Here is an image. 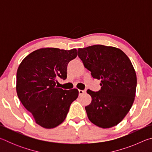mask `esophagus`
Returning a JSON list of instances; mask_svg holds the SVG:
<instances>
[{"instance_id":"obj_1","label":"esophagus","mask_w":152,"mask_h":152,"mask_svg":"<svg viewBox=\"0 0 152 152\" xmlns=\"http://www.w3.org/2000/svg\"><path fill=\"white\" fill-rule=\"evenodd\" d=\"M78 92H79V95H82L84 93H86V90H79Z\"/></svg>"}]
</instances>
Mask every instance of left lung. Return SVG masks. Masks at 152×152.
<instances>
[{
  "label": "left lung",
  "instance_id": "left-lung-1",
  "mask_svg": "<svg viewBox=\"0 0 152 152\" xmlns=\"http://www.w3.org/2000/svg\"><path fill=\"white\" fill-rule=\"evenodd\" d=\"M78 56L94 78L101 80V90H87L91 104L85 107L89 120L101 128L121 121L132 107L137 77L127 56L120 49L94 45L79 48Z\"/></svg>",
  "mask_w": 152,
  "mask_h": 152
}]
</instances>
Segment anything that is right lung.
Returning a JSON list of instances; mask_svg holds the SVG:
<instances>
[{
  "label": "right lung",
  "mask_w": 152,
  "mask_h": 152,
  "mask_svg": "<svg viewBox=\"0 0 152 152\" xmlns=\"http://www.w3.org/2000/svg\"><path fill=\"white\" fill-rule=\"evenodd\" d=\"M77 54L76 49L42 48L25 57L18 68V97L42 127L51 129L60 125L72 102L78 96L76 88L67 91L56 85L58 77L67 78L68 64Z\"/></svg>",
  "instance_id": "right-lung-1"
}]
</instances>
